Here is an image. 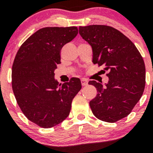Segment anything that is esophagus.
I'll return each instance as SVG.
<instances>
[{"instance_id":"esophagus-1","label":"esophagus","mask_w":153,"mask_h":153,"mask_svg":"<svg viewBox=\"0 0 153 153\" xmlns=\"http://www.w3.org/2000/svg\"><path fill=\"white\" fill-rule=\"evenodd\" d=\"M81 84H82V86H86L88 84V81L86 79H81Z\"/></svg>"}]
</instances>
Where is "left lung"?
I'll return each instance as SVG.
<instances>
[{
    "instance_id": "8db88e82",
    "label": "left lung",
    "mask_w": 153,
    "mask_h": 153,
    "mask_svg": "<svg viewBox=\"0 0 153 153\" xmlns=\"http://www.w3.org/2000/svg\"><path fill=\"white\" fill-rule=\"evenodd\" d=\"M82 38L93 51V63L108 70L109 81L103 85L91 80L97 94L90 102L99 120L115 123L127 117L143 95L146 67L134 44L118 30L106 25L79 27Z\"/></svg>"
}]
</instances>
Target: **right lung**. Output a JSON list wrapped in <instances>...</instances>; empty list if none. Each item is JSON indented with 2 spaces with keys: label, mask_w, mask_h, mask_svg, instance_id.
<instances>
[{
  "label": "right lung",
  "mask_w": 153,
  "mask_h": 153,
  "mask_svg": "<svg viewBox=\"0 0 153 153\" xmlns=\"http://www.w3.org/2000/svg\"><path fill=\"white\" fill-rule=\"evenodd\" d=\"M78 33L76 27H44L24 42L12 67V88L17 104L31 122L43 128L62 123L80 90V79L63 84L54 78L60 51Z\"/></svg>",
  "instance_id": "right-lung-1"
}]
</instances>
